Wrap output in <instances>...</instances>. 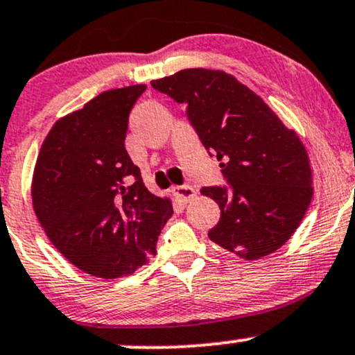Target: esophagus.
Segmentation results:
<instances>
[{"instance_id":"esophagus-1","label":"esophagus","mask_w":355,"mask_h":355,"mask_svg":"<svg viewBox=\"0 0 355 355\" xmlns=\"http://www.w3.org/2000/svg\"><path fill=\"white\" fill-rule=\"evenodd\" d=\"M173 196L178 198L180 202H184V204H187L189 200H192L193 197H196V190L192 189L190 185H178V187H173Z\"/></svg>"}]
</instances>
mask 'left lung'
Here are the masks:
<instances>
[{
	"label": "left lung",
	"mask_w": 355,
	"mask_h": 355,
	"mask_svg": "<svg viewBox=\"0 0 355 355\" xmlns=\"http://www.w3.org/2000/svg\"><path fill=\"white\" fill-rule=\"evenodd\" d=\"M151 87L185 104L190 126L220 162L227 185L200 190L220 209L210 241L243 259L282 248L313 196L309 155L297 133L222 70L185 69L151 80Z\"/></svg>",
	"instance_id": "1"
}]
</instances>
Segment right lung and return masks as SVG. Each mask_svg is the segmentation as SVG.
<instances>
[{"label":"right lung","mask_w":355,"mask_h":355,"mask_svg":"<svg viewBox=\"0 0 355 355\" xmlns=\"http://www.w3.org/2000/svg\"><path fill=\"white\" fill-rule=\"evenodd\" d=\"M146 85L112 89L58 119L33 175V209L45 234L79 270L119 278L146 264L173 209L143 184L124 138Z\"/></svg>","instance_id":"obj_1"}]
</instances>
